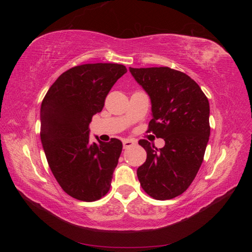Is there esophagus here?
I'll return each instance as SVG.
<instances>
[{"label": "esophagus", "instance_id": "34e87169", "mask_svg": "<svg viewBox=\"0 0 252 252\" xmlns=\"http://www.w3.org/2000/svg\"><path fill=\"white\" fill-rule=\"evenodd\" d=\"M135 144H136V141H134V140H132V139H125V140L123 141V146H124V148L131 147V146H133V145H135Z\"/></svg>", "mask_w": 252, "mask_h": 252}]
</instances>
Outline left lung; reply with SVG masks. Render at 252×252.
Here are the masks:
<instances>
[{
    "instance_id": "left-lung-1",
    "label": "left lung",
    "mask_w": 252,
    "mask_h": 252,
    "mask_svg": "<svg viewBox=\"0 0 252 252\" xmlns=\"http://www.w3.org/2000/svg\"><path fill=\"white\" fill-rule=\"evenodd\" d=\"M129 71L150 97L148 131L165 141L159 149L147 140L139 142L147 158L136 171L138 179L154 199H173L190 186L202 165L210 135L208 98L186 73L169 67Z\"/></svg>"
}]
</instances>
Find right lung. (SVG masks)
<instances>
[{
	"label": "right lung",
	"instance_id": "right-lung-1",
	"mask_svg": "<svg viewBox=\"0 0 252 252\" xmlns=\"http://www.w3.org/2000/svg\"><path fill=\"white\" fill-rule=\"evenodd\" d=\"M127 72L120 64H84L52 84L41 105V141L48 165L64 191L94 202L108 192L123 144L91 143L89 124L111 87Z\"/></svg>",
	"mask_w": 252,
	"mask_h": 252
}]
</instances>
